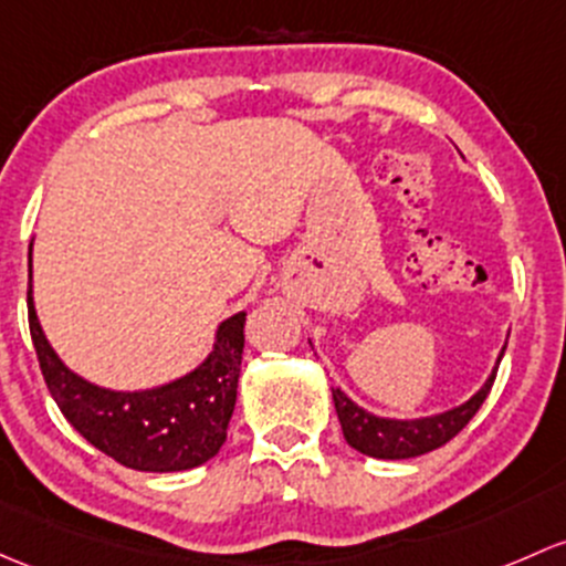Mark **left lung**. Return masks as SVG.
<instances>
[{"instance_id": "1", "label": "left lung", "mask_w": 566, "mask_h": 566, "mask_svg": "<svg viewBox=\"0 0 566 566\" xmlns=\"http://www.w3.org/2000/svg\"><path fill=\"white\" fill-rule=\"evenodd\" d=\"M504 347H507V344H504ZM504 347L502 353H499L493 371L488 374L483 388L474 392L469 401H463L461 407H453L448 409V412L439 415H428V418H379V415L358 407L342 388H331L344 439H347L349 448H355L358 453L385 458V461H401V458L426 455L431 453V450L442 448V444H448L450 439L478 415V409L483 407L488 392H491L493 379H496L499 360H502Z\"/></svg>"}]
</instances>
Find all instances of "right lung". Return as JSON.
<instances>
[{
	"instance_id": "right-lung-1",
	"label": "right lung",
	"mask_w": 566,
	"mask_h": 566,
	"mask_svg": "<svg viewBox=\"0 0 566 566\" xmlns=\"http://www.w3.org/2000/svg\"><path fill=\"white\" fill-rule=\"evenodd\" d=\"M27 301L48 390L88 444L138 472H184L219 453L235 409L247 312L219 323L208 358L184 377L148 390H108L70 371L48 344L32 298V247Z\"/></svg>"
}]
</instances>
